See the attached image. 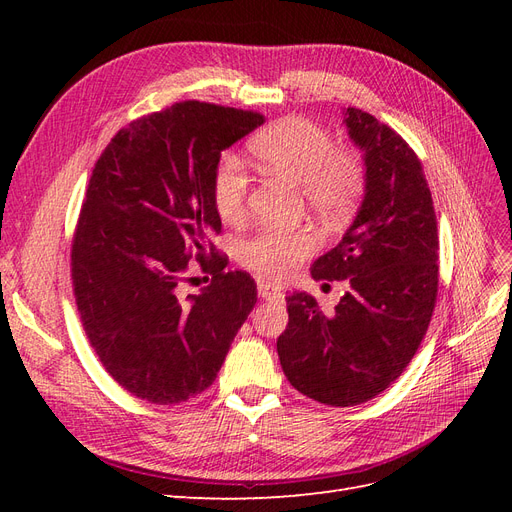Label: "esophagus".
I'll use <instances>...</instances> for the list:
<instances>
[{"instance_id": "obj_1", "label": "esophagus", "mask_w": 512, "mask_h": 512, "mask_svg": "<svg viewBox=\"0 0 512 512\" xmlns=\"http://www.w3.org/2000/svg\"><path fill=\"white\" fill-rule=\"evenodd\" d=\"M258 294H260L262 299H267V301H284L282 288H277V286L271 284V282H260V284H258Z\"/></svg>"}]
</instances>
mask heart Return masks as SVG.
<instances>
[{
	"label": "heart",
	"mask_w": 512,
	"mask_h": 512,
	"mask_svg": "<svg viewBox=\"0 0 512 512\" xmlns=\"http://www.w3.org/2000/svg\"><path fill=\"white\" fill-rule=\"evenodd\" d=\"M250 153L262 173L301 185L309 209L324 220H339L354 207L363 192V166L352 151L335 147L333 136L305 117H288L258 132ZM250 177L243 164L224 156L213 170V207L228 224L245 215ZM312 230L265 228L239 243L245 267L267 275H286L316 250Z\"/></svg>",
	"instance_id": "obj_1"
}]
</instances>
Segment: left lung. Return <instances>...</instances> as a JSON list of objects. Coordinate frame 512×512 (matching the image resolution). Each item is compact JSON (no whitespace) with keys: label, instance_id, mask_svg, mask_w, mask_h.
Instances as JSON below:
<instances>
[{"label":"left lung","instance_id":"obj_1","mask_svg":"<svg viewBox=\"0 0 512 512\" xmlns=\"http://www.w3.org/2000/svg\"><path fill=\"white\" fill-rule=\"evenodd\" d=\"M365 160V196L314 280L346 282L331 316L292 292L277 354L288 382L327 406H359L401 376L421 346L438 297V222L421 160L386 123L346 108Z\"/></svg>","mask_w":512,"mask_h":512}]
</instances>
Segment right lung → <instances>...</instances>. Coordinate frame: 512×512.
I'll return each instance as SVG.
<instances>
[{
	"instance_id": "obj_1",
	"label": "right lung",
	"mask_w": 512,
	"mask_h": 512,
	"mask_svg": "<svg viewBox=\"0 0 512 512\" xmlns=\"http://www.w3.org/2000/svg\"><path fill=\"white\" fill-rule=\"evenodd\" d=\"M262 123L254 111L177 102L121 128L91 173L70 254L76 307L104 369L149 404L209 389L256 305L250 273L226 271L211 243L222 230L211 179L222 151ZM192 257L212 282L183 298Z\"/></svg>"
}]
</instances>
